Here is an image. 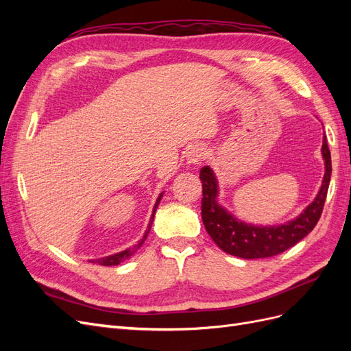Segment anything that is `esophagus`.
Returning a JSON list of instances; mask_svg holds the SVG:
<instances>
[{"instance_id": "esophagus-1", "label": "esophagus", "mask_w": 351, "mask_h": 351, "mask_svg": "<svg viewBox=\"0 0 351 351\" xmlns=\"http://www.w3.org/2000/svg\"><path fill=\"white\" fill-rule=\"evenodd\" d=\"M206 158V147H204L202 145H195L189 149L187 152V162L189 164H200L202 161H205Z\"/></svg>"}]
</instances>
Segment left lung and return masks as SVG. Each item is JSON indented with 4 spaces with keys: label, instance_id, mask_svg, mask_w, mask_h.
I'll return each mask as SVG.
<instances>
[{
    "label": "left lung",
    "instance_id": "left-lung-1",
    "mask_svg": "<svg viewBox=\"0 0 351 351\" xmlns=\"http://www.w3.org/2000/svg\"><path fill=\"white\" fill-rule=\"evenodd\" d=\"M322 155L325 159V176L316 199L299 218L277 227L249 226L227 214V210L215 200L218 184L214 173L209 167L202 168L199 174L202 182V221L210 239L226 253L243 259L269 258L293 247L309 234L322 215L332 173L331 152L325 136Z\"/></svg>",
    "mask_w": 351,
    "mask_h": 351
}]
</instances>
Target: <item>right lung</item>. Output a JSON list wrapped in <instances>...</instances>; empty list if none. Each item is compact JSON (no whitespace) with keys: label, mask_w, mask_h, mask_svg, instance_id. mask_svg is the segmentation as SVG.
Returning <instances> with one entry per match:
<instances>
[{"label":"right lung","mask_w":351,"mask_h":351,"mask_svg":"<svg viewBox=\"0 0 351 351\" xmlns=\"http://www.w3.org/2000/svg\"><path fill=\"white\" fill-rule=\"evenodd\" d=\"M162 196V195H161ZM161 196L158 197V200H156V205H155V208H154V214H152V218H151V221H149V226H147V230H146V232H145V236H143V240L137 244L136 246V249H139L141 247V244L145 241V239H146V236H147V232H149V230H151V226H152V221H154V215H155V210H156V206H158V204H159V199H161ZM136 249H127V250H124V252H120V253H115V254H111V256H107V258H101V259H95V261H90V262H93V263H98V265H104V267H111V265H119L120 262H123L124 259H129L132 254L134 253V250Z\"/></svg>","instance_id":"obj_1"}]
</instances>
